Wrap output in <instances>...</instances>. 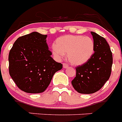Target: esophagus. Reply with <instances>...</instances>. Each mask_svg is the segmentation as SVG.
<instances>
[{
  "label": "esophagus",
  "instance_id": "1",
  "mask_svg": "<svg viewBox=\"0 0 122 122\" xmlns=\"http://www.w3.org/2000/svg\"><path fill=\"white\" fill-rule=\"evenodd\" d=\"M63 67L64 68H67L68 67V65L67 63H63Z\"/></svg>",
  "mask_w": 122,
  "mask_h": 122
}]
</instances>
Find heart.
I'll list each match as a JSON object with an SVG mask.
<instances>
[{
	"instance_id": "obj_1",
	"label": "heart",
	"mask_w": 122,
	"mask_h": 122,
	"mask_svg": "<svg viewBox=\"0 0 122 122\" xmlns=\"http://www.w3.org/2000/svg\"><path fill=\"white\" fill-rule=\"evenodd\" d=\"M94 42L91 38L82 35H66L60 36L52 46L56 59L61 60L67 53V59L72 65L79 66L90 60L94 52Z\"/></svg>"
}]
</instances>
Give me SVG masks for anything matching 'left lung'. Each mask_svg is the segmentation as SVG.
Masks as SVG:
<instances>
[{
  "label": "left lung",
  "instance_id": "left-lung-1",
  "mask_svg": "<svg viewBox=\"0 0 122 122\" xmlns=\"http://www.w3.org/2000/svg\"><path fill=\"white\" fill-rule=\"evenodd\" d=\"M94 42V53L88 62L76 68V77L71 81L80 93L90 94L102 88L109 79L112 65V54L104 38L91 32Z\"/></svg>",
  "mask_w": 122,
  "mask_h": 122
}]
</instances>
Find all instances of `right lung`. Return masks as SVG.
<instances>
[{"instance_id":"1","label":"right lung","mask_w":122,"mask_h":122,"mask_svg":"<svg viewBox=\"0 0 122 122\" xmlns=\"http://www.w3.org/2000/svg\"><path fill=\"white\" fill-rule=\"evenodd\" d=\"M46 35L33 32L20 36L8 56L9 73L19 89L30 93L43 92L62 64L51 57Z\"/></svg>"}]
</instances>
